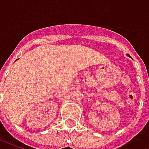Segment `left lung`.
Returning <instances> with one entry per match:
<instances>
[{
	"instance_id": "left-lung-1",
	"label": "left lung",
	"mask_w": 149,
	"mask_h": 149,
	"mask_svg": "<svg viewBox=\"0 0 149 149\" xmlns=\"http://www.w3.org/2000/svg\"><path fill=\"white\" fill-rule=\"evenodd\" d=\"M127 55H128V54H127ZM128 56H130V55H128Z\"/></svg>"
}]
</instances>
